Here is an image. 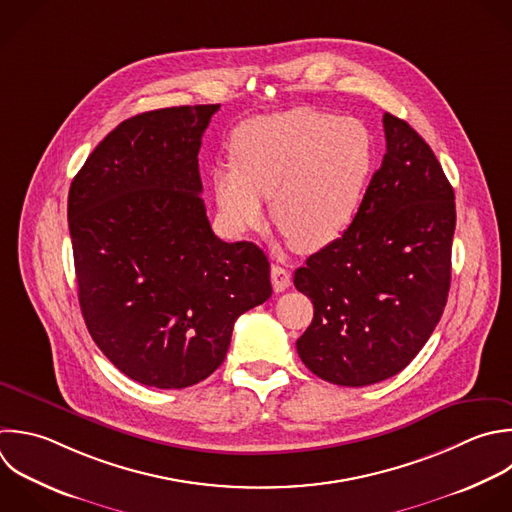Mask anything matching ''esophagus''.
Wrapping results in <instances>:
<instances>
[{
	"label": "esophagus",
	"instance_id": "1",
	"mask_svg": "<svg viewBox=\"0 0 512 512\" xmlns=\"http://www.w3.org/2000/svg\"><path fill=\"white\" fill-rule=\"evenodd\" d=\"M270 280H272V286L276 292H284L290 286V272L286 268L274 264L270 270Z\"/></svg>",
	"mask_w": 512,
	"mask_h": 512
}]
</instances>
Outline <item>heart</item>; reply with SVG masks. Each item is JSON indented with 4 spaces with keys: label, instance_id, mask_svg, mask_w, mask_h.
I'll return each instance as SVG.
<instances>
[{
    "label": "heart",
    "instance_id": "1",
    "mask_svg": "<svg viewBox=\"0 0 512 512\" xmlns=\"http://www.w3.org/2000/svg\"><path fill=\"white\" fill-rule=\"evenodd\" d=\"M232 164L212 170V192L234 232L274 224L304 254L336 242L354 222L374 170L372 132L356 118L292 108L244 122Z\"/></svg>",
    "mask_w": 512,
    "mask_h": 512
}]
</instances>
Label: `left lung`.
I'll list each match as a JSON object with an SVG mask.
<instances>
[{
  "label": "left lung",
  "mask_w": 512,
  "mask_h": 512,
  "mask_svg": "<svg viewBox=\"0 0 512 512\" xmlns=\"http://www.w3.org/2000/svg\"><path fill=\"white\" fill-rule=\"evenodd\" d=\"M382 124L386 154L354 222L294 272V286L314 304L298 356L338 386H368L406 368L450 288L452 186L404 120L386 112Z\"/></svg>",
  "instance_id": "obj_1"
}]
</instances>
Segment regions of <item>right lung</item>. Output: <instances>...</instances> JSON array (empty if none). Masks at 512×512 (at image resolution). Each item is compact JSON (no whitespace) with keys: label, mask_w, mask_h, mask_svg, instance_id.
I'll return each instance as SVG.
<instances>
[{"label":"right lung","mask_w":512,"mask_h":512,"mask_svg":"<svg viewBox=\"0 0 512 512\" xmlns=\"http://www.w3.org/2000/svg\"><path fill=\"white\" fill-rule=\"evenodd\" d=\"M220 104L138 114L112 130L68 196L78 298L108 360L154 388H186L226 358L240 314L272 296L252 242L214 236L198 152Z\"/></svg>","instance_id":"1"}]
</instances>
